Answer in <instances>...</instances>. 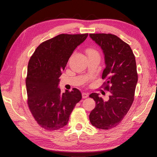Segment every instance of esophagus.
<instances>
[{
	"label": "esophagus",
	"mask_w": 157,
	"mask_h": 157,
	"mask_svg": "<svg viewBox=\"0 0 157 157\" xmlns=\"http://www.w3.org/2000/svg\"><path fill=\"white\" fill-rule=\"evenodd\" d=\"M88 96H89V94H88V93H86V92H83V93L82 94V98H83V99H85V98H88Z\"/></svg>",
	"instance_id": "esophagus-1"
}]
</instances>
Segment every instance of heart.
Wrapping results in <instances>:
<instances>
[{"label":"heart","instance_id":"b5f03b06","mask_svg":"<svg viewBox=\"0 0 157 157\" xmlns=\"http://www.w3.org/2000/svg\"><path fill=\"white\" fill-rule=\"evenodd\" d=\"M86 53H87V54H95V53L98 54V52L96 50H95L94 48H88V49H86Z\"/></svg>","mask_w":157,"mask_h":157}]
</instances>
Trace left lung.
Here are the masks:
<instances>
[{
  "mask_svg": "<svg viewBox=\"0 0 157 157\" xmlns=\"http://www.w3.org/2000/svg\"><path fill=\"white\" fill-rule=\"evenodd\" d=\"M91 39L105 55V68L102 74L104 90L110 92L104 101L98 94L90 95L96 107L89 115L92 126L102 130L116 127L124 118L134 101L137 82L135 56L125 42L110 33H90Z\"/></svg>",
  "mask_w": 157,
  "mask_h": 157,
  "instance_id": "obj_1",
  "label": "left lung"
}]
</instances>
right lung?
<instances>
[{
    "label": "right lung",
    "instance_id": "right-lung-1",
    "mask_svg": "<svg viewBox=\"0 0 157 157\" xmlns=\"http://www.w3.org/2000/svg\"><path fill=\"white\" fill-rule=\"evenodd\" d=\"M88 35H59L42 42L29 59L25 79L27 105L38 124L46 130H57L67 124L82 99L78 89L62 94L58 85L71 54Z\"/></svg>",
    "mask_w": 157,
    "mask_h": 157
}]
</instances>
